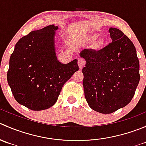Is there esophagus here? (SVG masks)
Listing matches in <instances>:
<instances>
[{
    "mask_svg": "<svg viewBox=\"0 0 146 146\" xmlns=\"http://www.w3.org/2000/svg\"><path fill=\"white\" fill-rule=\"evenodd\" d=\"M78 66L79 67L81 68L84 67V66L85 65V59H83V58H78Z\"/></svg>",
    "mask_w": 146,
    "mask_h": 146,
    "instance_id": "obj_1",
    "label": "esophagus"
}]
</instances>
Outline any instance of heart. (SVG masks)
I'll return each mask as SVG.
<instances>
[{
  "instance_id": "b5f03b06",
  "label": "heart",
  "mask_w": 146,
  "mask_h": 146,
  "mask_svg": "<svg viewBox=\"0 0 146 146\" xmlns=\"http://www.w3.org/2000/svg\"><path fill=\"white\" fill-rule=\"evenodd\" d=\"M95 39V35H91V36H88V37L87 38L86 42H92V41H94V39ZM102 43H103V42H102V40H101V39H100V40H98V42H97V44L98 45L102 44Z\"/></svg>"
}]
</instances>
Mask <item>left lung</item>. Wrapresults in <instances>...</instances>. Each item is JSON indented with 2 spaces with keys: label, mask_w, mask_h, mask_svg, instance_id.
Here are the masks:
<instances>
[{
  "label": "left lung",
  "mask_w": 146,
  "mask_h": 146,
  "mask_svg": "<svg viewBox=\"0 0 146 146\" xmlns=\"http://www.w3.org/2000/svg\"><path fill=\"white\" fill-rule=\"evenodd\" d=\"M112 42L98 51L84 49L83 88L91 109L111 114L127 105L140 80L139 61L133 42L120 29H109Z\"/></svg>",
  "instance_id": "obj_1"
}]
</instances>
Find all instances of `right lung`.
<instances>
[{
  "label": "right lung",
  "mask_w": 146,
  "mask_h": 146,
  "mask_svg": "<svg viewBox=\"0 0 146 146\" xmlns=\"http://www.w3.org/2000/svg\"><path fill=\"white\" fill-rule=\"evenodd\" d=\"M54 25L22 37L10 58L7 80L15 100L34 111L46 110L58 100L65 82L79 70L78 60L61 64L55 51Z\"/></svg>",
  "instance_id": "1"
}]
</instances>
